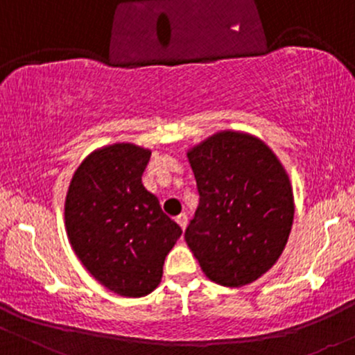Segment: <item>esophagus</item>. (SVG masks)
Wrapping results in <instances>:
<instances>
[{
    "label": "esophagus",
    "mask_w": 355,
    "mask_h": 355,
    "mask_svg": "<svg viewBox=\"0 0 355 355\" xmlns=\"http://www.w3.org/2000/svg\"><path fill=\"white\" fill-rule=\"evenodd\" d=\"M175 220H177V223H178V225H180L182 230H185L187 225H189V217H187L185 214H180Z\"/></svg>",
    "instance_id": "1"
}]
</instances>
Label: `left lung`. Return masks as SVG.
<instances>
[{
  "label": "left lung",
  "instance_id": "left-lung-1",
  "mask_svg": "<svg viewBox=\"0 0 355 355\" xmlns=\"http://www.w3.org/2000/svg\"><path fill=\"white\" fill-rule=\"evenodd\" d=\"M200 203L185 242L203 274L223 287L260 279L282 255L294 222V191L266 141L222 130L187 152Z\"/></svg>",
  "mask_w": 355,
  "mask_h": 355
}]
</instances>
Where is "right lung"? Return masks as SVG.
<instances>
[{"instance_id":"1","label":"right lung","mask_w":355,"mask_h":355,"mask_svg":"<svg viewBox=\"0 0 355 355\" xmlns=\"http://www.w3.org/2000/svg\"><path fill=\"white\" fill-rule=\"evenodd\" d=\"M152 150L113 144L93 150L73 173L64 227L83 267L121 297L153 292L182 229L141 183Z\"/></svg>"}]
</instances>
